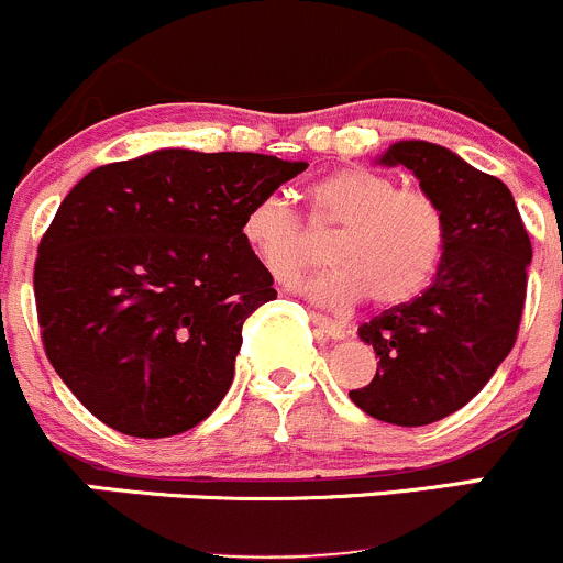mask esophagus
Segmentation results:
<instances>
[{
  "label": "esophagus",
  "mask_w": 563,
  "mask_h": 563,
  "mask_svg": "<svg viewBox=\"0 0 563 563\" xmlns=\"http://www.w3.org/2000/svg\"><path fill=\"white\" fill-rule=\"evenodd\" d=\"M311 322H314V325L320 328V331L325 333V336H331V339H344V336H347V328H344L342 322L331 320V317L320 314V311H311Z\"/></svg>",
  "instance_id": "esophagus-1"
}]
</instances>
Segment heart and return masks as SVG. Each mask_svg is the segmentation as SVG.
<instances>
[{"mask_svg":"<svg viewBox=\"0 0 563 563\" xmlns=\"http://www.w3.org/2000/svg\"><path fill=\"white\" fill-rule=\"evenodd\" d=\"M311 232L340 230L328 243L331 268L309 276L300 292L344 311L369 298L397 306L416 298L441 265L449 238L443 205L424 188H402L364 166L331 172L309 188ZM249 252L276 282H292L314 257V241L282 199H260L241 221Z\"/></svg>","mask_w":563,"mask_h":563,"instance_id":"obj_1","label":"heart"}]
</instances>
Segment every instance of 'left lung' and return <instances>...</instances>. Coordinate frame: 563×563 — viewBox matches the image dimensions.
I'll list each match as a JSON object with an SVG mask.
<instances>
[{
  "label": "left lung",
  "instance_id": "left-lung-1",
  "mask_svg": "<svg viewBox=\"0 0 563 563\" xmlns=\"http://www.w3.org/2000/svg\"><path fill=\"white\" fill-rule=\"evenodd\" d=\"M380 164L419 177L446 210L449 238L430 287L358 328L380 361L350 399L386 424L424 427L468 405L515 347L531 238L509 188L441 144L397 142Z\"/></svg>",
  "mask_w": 563,
  "mask_h": 563
}]
</instances>
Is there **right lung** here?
<instances>
[{
	"label": "right lung",
	"instance_id": "add662e5",
	"mask_svg": "<svg viewBox=\"0 0 563 563\" xmlns=\"http://www.w3.org/2000/svg\"><path fill=\"white\" fill-rule=\"evenodd\" d=\"M303 169L158 150L76 183L37 246L35 306L48 361L95 419L169 438L219 408L243 325L276 298L241 221Z\"/></svg>",
	"mask_w": 563,
	"mask_h": 563
}]
</instances>
